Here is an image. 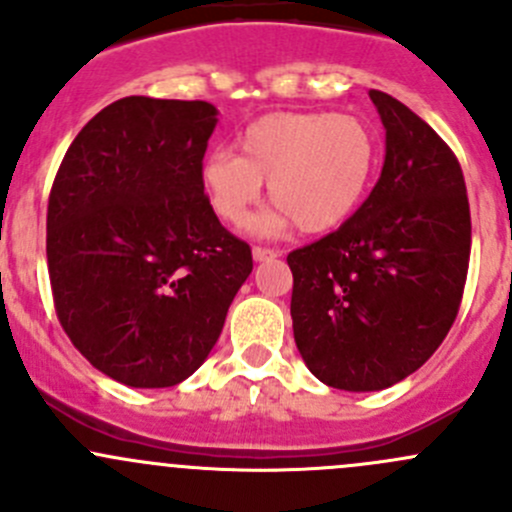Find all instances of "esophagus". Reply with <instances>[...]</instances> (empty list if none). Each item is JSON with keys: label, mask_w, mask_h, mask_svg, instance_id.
<instances>
[{"label": "esophagus", "mask_w": 512, "mask_h": 512, "mask_svg": "<svg viewBox=\"0 0 512 512\" xmlns=\"http://www.w3.org/2000/svg\"><path fill=\"white\" fill-rule=\"evenodd\" d=\"M277 255H280V252H277V250H270V247H252V257H255V262L275 260Z\"/></svg>", "instance_id": "34e87169"}]
</instances>
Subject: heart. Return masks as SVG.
I'll return each mask as SVG.
<instances>
[{
  "label": "heart",
  "instance_id": "obj_1",
  "mask_svg": "<svg viewBox=\"0 0 512 512\" xmlns=\"http://www.w3.org/2000/svg\"><path fill=\"white\" fill-rule=\"evenodd\" d=\"M237 151L208 153L200 188L223 223L242 225L260 203L262 183H270L277 208L252 225L262 235L292 223L309 235L344 225L379 165L374 128L352 113H267L240 133Z\"/></svg>",
  "mask_w": 512,
  "mask_h": 512
}]
</instances>
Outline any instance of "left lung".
I'll list each match as a JSON object with an SVG mask.
<instances>
[{
    "label": "left lung",
    "instance_id": "8db88e82",
    "mask_svg": "<svg viewBox=\"0 0 512 512\" xmlns=\"http://www.w3.org/2000/svg\"><path fill=\"white\" fill-rule=\"evenodd\" d=\"M369 96L386 128L379 183L339 230L287 255L299 354L344 391L389 389L431 359L456 322L471 260L458 158L409 106Z\"/></svg>",
    "mask_w": 512,
    "mask_h": 512
}]
</instances>
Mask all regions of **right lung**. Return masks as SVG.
I'll return each mask as SVG.
<instances>
[{"label":"right lung","instance_id":"add662e5","mask_svg":"<svg viewBox=\"0 0 512 512\" xmlns=\"http://www.w3.org/2000/svg\"><path fill=\"white\" fill-rule=\"evenodd\" d=\"M215 123L208 101L126 96L81 128L51 185L56 317L91 366L133 389L188 379L252 272L250 245L200 188Z\"/></svg>","mask_w":512,"mask_h":512}]
</instances>
